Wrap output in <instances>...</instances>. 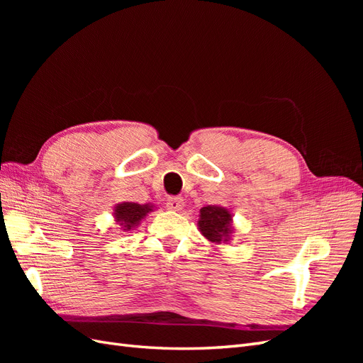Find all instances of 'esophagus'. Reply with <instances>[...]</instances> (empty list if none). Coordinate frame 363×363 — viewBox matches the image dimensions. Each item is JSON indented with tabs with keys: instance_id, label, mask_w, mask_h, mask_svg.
<instances>
[{
	"instance_id": "1",
	"label": "esophagus",
	"mask_w": 363,
	"mask_h": 363,
	"mask_svg": "<svg viewBox=\"0 0 363 363\" xmlns=\"http://www.w3.org/2000/svg\"><path fill=\"white\" fill-rule=\"evenodd\" d=\"M167 207L169 208V211H182V208L184 207V200L182 199V196H171V199L167 201Z\"/></svg>"
}]
</instances>
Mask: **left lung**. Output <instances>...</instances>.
I'll return each instance as SVG.
<instances>
[{
	"label": "left lung",
	"mask_w": 363,
	"mask_h": 363,
	"mask_svg": "<svg viewBox=\"0 0 363 363\" xmlns=\"http://www.w3.org/2000/svg\"><path fill=\"white\" fill-rule=\"evenodd\" d=\"M200 233L213 244H228L233 238V215L223 206H204L199 215Z\"/></svg>",
	"instance_id": "1"
}]
</instances>
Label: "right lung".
I'll return each instance as SVG.
<instances>
[{
  "instance_id": "obj_1",
  "label": "right lung",
  "mask_w": 363,
  "mask_h": 363,
  "mask_svg": "<svg viewBox=\"0 0 363 363\" xmlns=\"http://www.w3.org/2000/svg\"><path fill=\"white\" fill-rule=\"evenodd\" d=\"M152 211H155V204L151 203L138 204L123 201L113 207V218L116 224L121 225L123 232H131V230H135L140 224L142 219Z\"/></svg>"
}]
</instances>
